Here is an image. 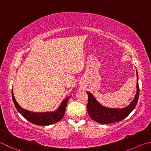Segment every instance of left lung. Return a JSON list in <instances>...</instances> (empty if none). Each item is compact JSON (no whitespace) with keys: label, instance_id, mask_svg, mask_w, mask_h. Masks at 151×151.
<instances>
[{"label":"left lung","instance_id":"left-lung-1","mask_svg":"<svg viewBox=\"0 0 151 151\" xmlns=\"http://www.w3.org/2000/svg\"><path fill=\"white\" fill-rule=\"evenodd\" d=\"M137 92L134 100L129 105L124 108H109L101 106L95 99L91 93L87 92L88 94V104L87 106L89 116L94 121L101 124H111L122 121L127 117L134 109L139 98V88L138 84V75L137 73Z\"/></svg>","mask_w":151,"mask_h":151}]
</instances>
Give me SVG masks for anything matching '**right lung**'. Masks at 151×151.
<instances>
[{
  "label": "right lung",
  "mask_w": 151,
  "mask_h": 151,
  "mask_svg": "<svg viewBox=\"0 0 151 151\" xmlns=\"http://www.w3.org/2000/svg\"><path fill=\"white\" fill-rule=\"evenodd\" d=\"M12 99L14 103V105L17 109L18 112L22 115L23 117L27 119L32 124L40 126H47L54 123L58 122L63 119L66 111V107L68 103V101L70 97L66 98L64 99L62 103L60 104L58 108L53 112H45V113H35L23 109L15 99L14 96L13 90H12Z\"/></svg>",
  "instance_id": "add662e5"
}]
</instances>
